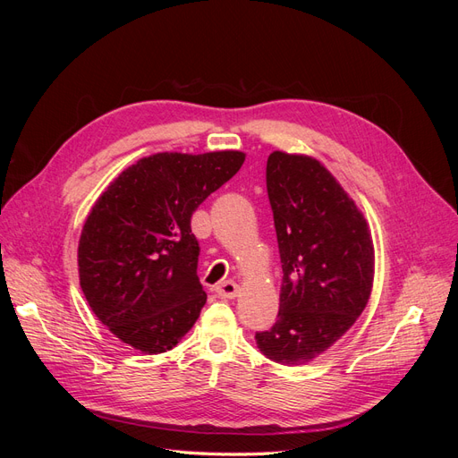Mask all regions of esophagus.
Masks as SVG:
<instances>
[{"label":"esophagus","mask_w":458,"mask_h":458,"mask_svg":"<svg viewBox=\"0 0 458 458\" xmlns=\"http://www.w3.org/2000/svg\"><path fill=\"white\" fill-rule=\"evenodd\" d=\"M239 293H241V286H239L237 283H234V281H224V283H219V284L216 286V294H217L219 298H225V300L237 298Z\"/></svg>","instance_id":"34e87169"}]
</instances>
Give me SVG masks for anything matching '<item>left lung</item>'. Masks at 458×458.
Listing matches in <instances>:
<instances>
[{
	"label": "left lung",
	"mask_w": 458,
	"mask_h": 458,
	"mask_svg": "<svg viewBox=\"0 0 458 458\" xmlns=\"http://www.w3.org/2000/svg\"><path fill=\"white\" fill-rule=\"evenodd\" d=\"M267 195L283 263L276 323L256 344L281 365H306L352 328L370 298L372 237L361 210L325 165L275 150Z\"/></svg>",
	"instance_id": "1"
}]
</instances>
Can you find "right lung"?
I'll use <instances>...</instances> for the list:
<instances>
[{"label":"right lung","mask_w":458,"mask_h":458,"mask_svg":"<svg viewBox=\"0 0 458 458\" xmlns=\"http://www.w3.org/2000/svg\"><path fill=\"white\" fill-rule=\"evenodd\" d=\"M244 152H157L123 170L86 219L80 286L97 318L143 353H162L200 315L192 212L241 170Z\"/></svg>","instance_id":"add662e5"}]
</instances>
